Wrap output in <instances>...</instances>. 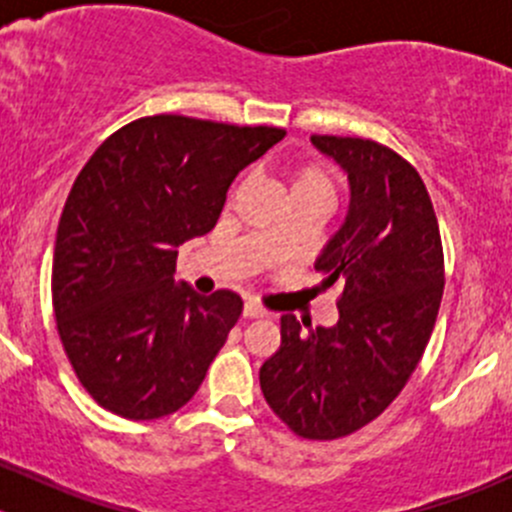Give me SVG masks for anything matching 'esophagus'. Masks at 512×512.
<instances>
[{"label":"esophagus","instance_id":"1","mask_svg":"<svg viewBox=\"0 0 512 512\" xmlns=\"http://www.w3.org/2000/svg\"><path fill=\"white\" fill-rule=\"evenodd\" d=\"M242 317H245V319L267 317V309H262L260 304H255V302H245V307H242Z\"/></svg>","mask_w":512,"mask_h":512}]
</instances>
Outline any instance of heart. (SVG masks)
<instances>
[{"instance_id":"1","label":"heart","mask_w":512,"mask_h":512,"mask_svg":"<svg viewBox=\"0 0 512 512\" xmlns=\"http://www.w3.org/2000/svg\"><path fill=\"white\" fill-rule=\"evenodd\" d=\"M294 195H329L332 198V178L322 165H297L289 173V198Z\"/></svg>"}]
</instances>
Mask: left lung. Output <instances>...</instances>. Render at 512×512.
Wrapping results in <instances>:
<instances>
[{
	"label": "left lung",
	"instance_id": "1",
	"mask_svg": "<svg viewBox=\"0 0 512 512\" xmlns=\"http://www.w3.org/2000/svg\"><path fill=\"white\" fill-rule=\"evenodd\" d=\"M347 173L349 208L314 270L342 289L334 327L304 334L282 317V344L260 369L265 401L294 433L347 436L399 396L431 339L443 294L438 220L421 175L364 138L312 136Z\"/></svg>",
	"mask_w": 512,
	"mask_h": 512
}]
</instances>
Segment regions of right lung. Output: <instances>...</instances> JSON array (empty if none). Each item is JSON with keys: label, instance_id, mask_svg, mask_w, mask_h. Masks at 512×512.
I'll return each instance as SVG.
<instances>
[{"label": "right lung", "instance_id": "add662e5", "mask_svg": "<svg viewBox=\"0 0 512 512\" xmlns=\"http://www.w3.org/2000/svg\"><path fill=\"white\" fill-rule=\"evenodd\" d=\"M282 138L270 126L148 116L84 165L56 230L51 297L66 356L103 409L151 421L200 389L242 299L175 282L178 247L213 230L237 173Z\"/></svg>", "mask_w": 512, "mask_h": 512}]
</instances>
